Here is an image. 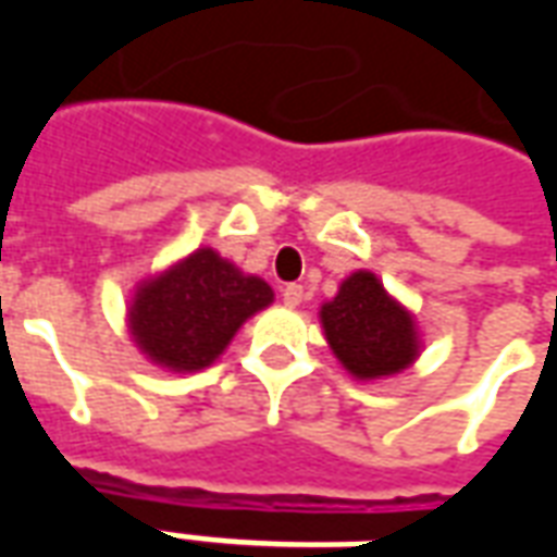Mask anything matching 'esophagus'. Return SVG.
<instances>
[{"instance_id": "esophagus-1", "label": "esophagus", "mask_w": 557, "mask_h": 557, "mask_svg": "<svg viewBox=\"0 0 557 557\" xmlns=\"http://www.w3.org/2000/svg\"><path fill=\"white\" fill-rule=\"evenodd\" d=\"M301 301H304V286H298V283L283 286V304H286V307H298Z\"/></svg>"}]
</instances>
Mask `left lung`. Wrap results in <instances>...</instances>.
<instances>
[{
  "label": "left lung",
  "mask_w": 557,
  "mask_h": 557,
  "mask_svg": "<svg viewBox=\"0 0 557 557\" xmlns=\"http://www.w3.org/2000/svg\"><path fill=\"white\" fill-rule=\"evenodd\" d=\"M337 361L361 382L403 373L420 351L414 315L391 298L373 271H355L319 310Z\"/></svg>",
  "instance_id": "8db88e82"
}]
</instances>
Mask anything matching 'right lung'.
<instances>
[{"mask_svg":"<svg viewBox=\"0 0 557 557\" xmlns=\"http://www.w3.org/2000/svg\"><path fill=\"white\" fill-rule=\"evenodd\" d=\"M271 301L274 292L265 280L199 247L139 283L127 325L148 361L172 373H196L218 361L235 331Z\"/></svg>","mask_w":557,"mask_h":557,"instance_id":"obj_1","label":"right lung"}]
</instances>
